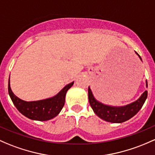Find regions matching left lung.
I'll list each match as a JSON object with an SVG mask.
<instances>
[{
  "instance_id": "1",
  "label": "left lung",
  "mask_w": 155,
  "mask_h": 155,
  "mask_svg": "<svg viewBox=\"0 0 155 155\" xmlns=\"http://www.w3.org/2000/svg\"><path fill=\"white\" fill-rule=\"evenodd\" d=\"M136 53L141 59L139 54L137 52ZM146 87H148L147 81H146ZM147 96L148 91H146L137 100L129 105H127L123 107H112L104 105V104L98 102L94 98L90 87H88L89 102H90V105L94 110V113L105 121L114 123H123L134 116L143 107L145 101L147 98Z\"/></svg>"
}]
</instances>
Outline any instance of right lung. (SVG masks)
Listing matches in <instances>:
<instances>
[{"mask_svg":"<svg viewBox=\"0 0 155 155\" xmlns=\"http://www.w3.org/2000/svg\"><path fill=\"white\" fill-rule=\"evenodd\" d=\"M73 82L67 84L56 96L43 100L26 102L19 99L12 93L10 84H8V91L15 106L27 118L38 121H47L54 118L62 109L65 102V95L68 89L73 86Z\"/></svg>","mask_w":155,"mask_h":155,"instance_id":"right-lung-1","label":"right lung"}]
</instances>
